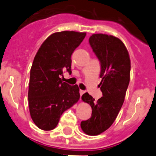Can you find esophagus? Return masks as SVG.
Listing matches in <instances>:
<instances>
[{
	"label": "esophagus",
	"instance_id": "obj_1",
	"mask_svg": "<svg viewBox=\"0 0 156 156\" xmlns=\"http://www.w3.org/2000/svg\"><path fill=\"white\" fill-rule=\"evenodd\" d=\"M85 91H83V90H80V95H82L83 94H84V93H85Z\"/></svg>",
	"mask_w": 156,
	"mask_h": 156
}]
</instances>
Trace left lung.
I'll list each match as a JSON object with an SVG mask.
<instances>
[{
	"instance_id": "1",
	"label": "left lung",
	"mask_w": 156,
	"mask_h": 156,
	"mask_svg": "<svg viewBox=\"0 0 156 156\" xmlns=\"http://www.w3.org/2000/svg\"><path fill=\"white\" fill-rule=\"evenodd\" d=\"M89 44L101 63L99 85L102 97L97 101L88 92L81 99L91 105V117L81 122L88 135H98L107 130L117 118L130 81L131 61L126 45L119 38L105 34H94Z\"/></svg>"
}]
</instances>
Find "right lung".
<instances>
[{
  "label": "right lung",
  "instance_id": "obj_1",
  "mask_svg": "<svg viewBox=\"0 0 156 156\" xmlns=\"http://www.w3.org/2000/svg\"><path fill=\"white\" fill-rule=\"evenodd\" d=\"M85 32H55L39 48L30 73L28 105L30 117L40 129L50 131L61 115L80 98L77 85H69L61 77L71 73V57L85 38Z\"/></svg>",
  "mask_w": 156,
  "mask_h": 156
}]
</instances>
